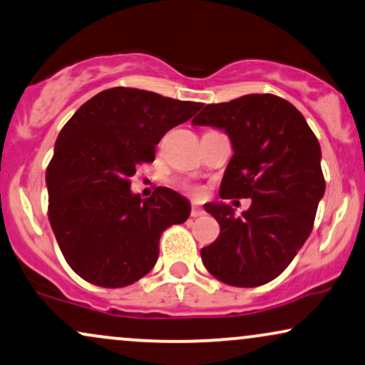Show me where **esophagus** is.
Returning a JSON list of instances; mask_svg holds the SVG:
<instances>
[{
	"label": "esophagus",
	"instance_id": "1",
	"mask_svg": "<svg viewBox=\"0 0 365 365\" xmlns=\"http://www.w3.org/2000/svg\"><path fill=\"white\" fill-rule=\"evenodd\" d=\"M201 215H205V210L200 208V206H197L196 203H192L191 217H192V218H197V217H201Z\"/></svg>",
	"mask_w": 365,
	"mask_h": 365
}]
</instances>
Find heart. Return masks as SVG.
Segmentation results:
<instances>
[{
  "mask_svg": "<svg viewBox=\"0 0 365 365\" xmlns=\"http://www.w3.org/2000/svg\"><path fill=\"white\" fill-rule=\"evenodd\" d=\"M192 191H195L196 195H201V190H200V187H195V190H192Z\"/></svg>",
  "mask_w": 365,
  "mask_h": 365,
  "instance_id": "1",
  "label": "heart"
}]
</instances>
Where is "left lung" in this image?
Wrapping results in <instances>:
<instances>
[{
	"label": "left lung",
	"instance_id": "1",
	"mask_svg": "<svg viewBox=\"0 0 365 365\" xmlns=\"http://www.w3.org/2000/svg\"><path fill=\"white\" fill-rule=\"evenodd\" d=\"M192 125L230 137L233 157L220 197L252 200L242 217L227 203L205 205L220 223L217 240L201 249L205 267L228 286H262L284 271L313 230L325 195L318 138L304 116L274 94L206 105Z\"/></svg>",
	"mask_w": 365,
	"mask_h": 365
}]
</instances>
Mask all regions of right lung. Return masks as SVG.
I'll return each instance as SVG.
<instances>
[{
  "label": "right lung",
  "mask_w": 365,
  "mask_h": 365,
  "mask_svg": "<svg viewBox=\"0 0 365 365\" xmlns=\"http://www.w3.org/2000/svg\"><path fill=\"white\" fill-rule=\"evenodd\" d=\"M203 106L135 88L84 103L58 133L45 173L48 222L71 269L91 284L125 287L150 272L162 232L191 206L169 187L142 200L130 191L137 165L152 162L170 128Z\"/></svg>",
  "instance_id": "add662e5"
}]
</instances>
